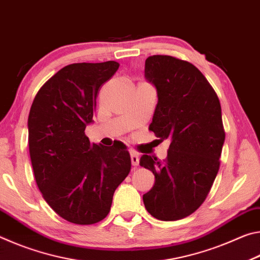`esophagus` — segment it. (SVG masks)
<instances>
[{
  "label": "esophagus",
  "mask_w": 260,
  "mask_h": 260,
  "mask_svg": "<svg viewBox=\"0 0 260 260\" xmlns=\"http://www.w3.org/2000/svg\"><path fill=\"white\" fill-rule=\"evenodd\" d=\"M131 161H132V165H133V166H138L139 161H140L139 153H136L135 151H131Z\"/></svg>",
  "instance_id": "esophagus-1"
}]
</instances>
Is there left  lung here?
<instances>
[{
	"instance_id": "left-lung-1",
	"label": "left lung",
	"mask_w": 260,
	"mask_h": 260,
	"mask_svg": "<svg viewBox=\"0 0 260 260\" xmlns=\"http://www.w3.org/2000/svg\"><path fill=\"white\" fill-rule=\"evenodd\" d=\"M144 74L158 96L149 131L171 144L162 161L148 155L140 158V165L155 175L143 203L152 217L174 221L203 204L217 177L225 142L221 107L208 79L187 60L149 56Z\"/></svg>"
}]
</instances>
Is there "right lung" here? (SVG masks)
Returning a JSON list of instances; mask_svg holds the SVG:
<instances>
[{
  "label": "right lung",
  "mask_w": 260,
  "mask_h": 260,
  "mask_svg": "<svg viewBox=\"0 0 260 260\" xmlns=\"http://www.w3.org/2000/svg\"><path fill=\"white\" fill-rule=\"evenodd\" d=\"M119 68L114 60L74 63L59 70L35 95L28 116V148L43 199L69 222L93 225L110 212L117 187L131 171L124 144L90 143L96 99Z\"/></svg>",
  "instance_id": "obj_1"
}]
</instances>
